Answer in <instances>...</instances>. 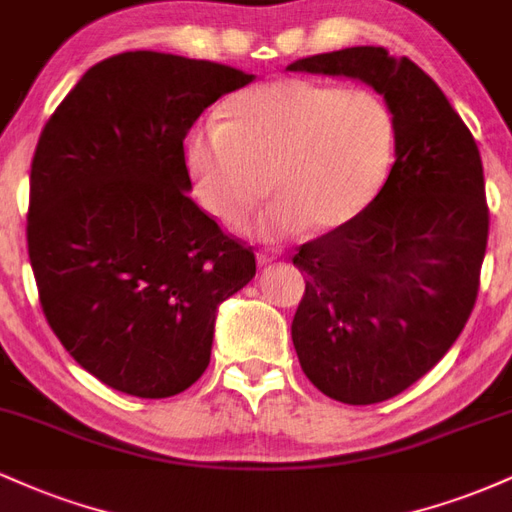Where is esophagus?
I'll use <instances>...</instances> for the list:
<instances>
[{"label": "esophagus", "mask_w": 512, "mask_h": 512, "mask_svg": "<svg viewBox=\"0 0 512 512\" xmlns=\"http://www.w3.org/2000/svg\"><path fill=\"white\" fill-rule=\"evenodd\" d=\"M276 260V252H257V264H260V267H267V264H272Z\"/></svg>", "instance_id": "1"}]
</instances>
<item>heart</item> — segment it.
<instances>
[{"label": "heart", "mask_w": 512, "mask_h": 512, "mask_svg": "<svg viewBox=\"0 0 512 512\" xmlns=\"http://www.w3.org/2000/svg\"><path fill=\"white\" fill-rule=\"evenodd\" d=\"M223 125L192 129L185 161L195 192L216 221L233 226L257 204L262 240L334 233L373 202L395 154V120L366 88L276 79L240 91Z\"/></svg>", "instance_id": "heart-1"}]
</instances>
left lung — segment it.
Wrapping results in <instances>:
<instances>
[{"instance_id":"left-lung-1","label":"left lung","mask_w":512,"mask_h":512,"mask_svg":"<svg viewBox=\"0 0 512 512\" xmlns=\"http://www.w3.org/2000/svg\"><path fill=\"white\" fill-rule=\"evenodd\" d=\"M286 69L363 81L395 120V163L378 197L293 257L305 274L291 325L303 373L337 402H385L448 354L477 301L489 238L477 142L409 57L361 45Z\"/></svg>"}]
</instances>
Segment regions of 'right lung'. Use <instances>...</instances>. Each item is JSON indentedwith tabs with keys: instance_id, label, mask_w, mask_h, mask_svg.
<instances>
[{
	"instance_id": "right-lung-1",
	"label": "right lung",
	"mask_w": 512,
	"mask_h": 512,
	"mask_svg": "<svg viewBox=\"0 0 512 512\" xmlns=\"http://www.w3.org/2000/svg\"><path fill=\"white\" fill-rule=\"evenodd\" d=\"M255 74L154 50L81 76L40 134L28 257L69 356L101 383L173 397L209 366L219 305L255 255L192 202L187 132Z\"/></svg>"
}]
</instances>
